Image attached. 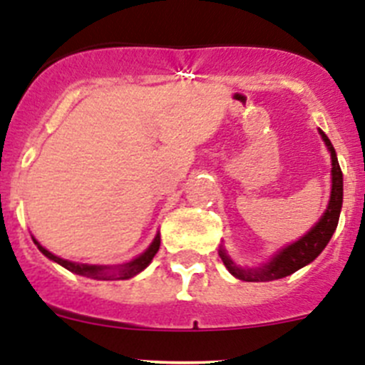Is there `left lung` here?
Wrapping results in <instances>:
<instances>
[{
  "instance_id": "1",
  "label": "left lung",
  "mask_w": 365,
  "mask_h": 365,
  "mask_svg": "<svg viewBox=\"0 0 365 365\" xmlns=\"http://www.w3.org/2000/svg\"><path fill=\"white\" fill-rule=\"evenodd\" d=\"M319 133L322 137L324 145L327 146V152L331 153V193L326 212L322 213L319 222H315V226L306 235L300 237L295 242L280 248L272 259L267 260V262L259 264V266H239V264L233 262V259L228 255L226 248L220 244V259H222L226 269L235 279L246 280V282H269V280L284 279V277L292 275V273L299 272L300 267L312 264L322 253V250L326 248L327 242L333 237V233H335L344 199L342 170H340L335 148H333L331 141L327 139V135L322 130H319Z\"/></svg>"
}]
</instances>
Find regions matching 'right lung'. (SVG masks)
<instances>
[{"label": "right lung", "mask_w": 365, "mask_h": 365, "mask_svg": "<svg viewBox=\"0 0 365 365\" xmlns=\"http://www.w3.org/2000/svg\"><path fill=\"white\" fill-rule=\"evenodd\" d=\"M34 244L38 246L39 252L46 257V259L53 260V262H58L59 266L66 267L68 272L76 273V275L81 277H88V279H96V280H126L135 277L137 273H141L143 269L150 266V262L153 260L155 253L159 252L160 246V235L157 233L153 237L152 244H150L148 248L141 253V255H137L135 259H132L130 262L125 264H115V266H99V264H81V262H72V260L61 259V257L53 255L52 252H48L46 248H43L41 244L32 237Z\"/></svg>", "instance_id": "add662e5"}]
</instances>
